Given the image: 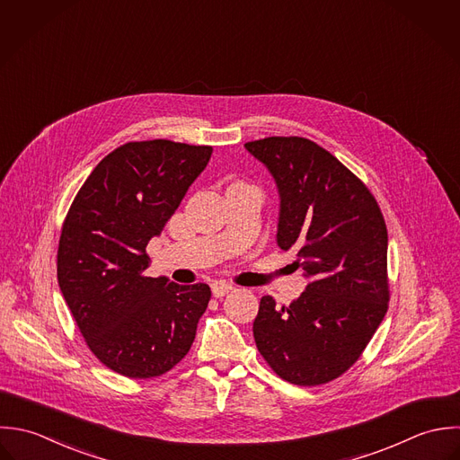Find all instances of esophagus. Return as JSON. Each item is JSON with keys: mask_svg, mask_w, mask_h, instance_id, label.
<instances>
[{"mask_svg": "<svg viewBox=\"0 0 460 460\" xmlns=\"http://www.w3.org/2000/svg\"><path fill=\"white\" fill-rule=\"evenodd\" d=\"M234 291V286H230V284H226V282H214L212 284V295L216 296V298H223L225 295H228V293H232Z\"/></svg>", "mask_w": 460, "mask_h": 460, "instance_id": "obj_1", "label": "esophagus"}]
</instances>
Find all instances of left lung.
<instances>
[{"label": "left lung", "instance_id": "8db88e82", "mask_svg": "<svg viewBox=\"0 0 460 460\" xmlns=\"http://www.w3.org/2000/svg\"><path fill=\"white\" fill-rule=\"evenodd\" d=\"M244 148L277 181V243L296 252L293 266L308 279L291 305L262 296L257 348L291 384L332 382L357 362L387 312L384 216L364 181L305 137H266Z\"/></svg>", "mask_w": 460, "mask_h": 460}]
</instances>
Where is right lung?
Wrapping results in <instances>:
<instances>
[{
  "label": "right lung",
  "mask_w": 460,
  "mask_h": 460,
  "mask_svg": "<svg viewBox=\"0 0 460 460\" xmlns=\"http://www.w3.org/2000/svg\"><path fill=\"white\" fill-rule=\"evenodd\" d=\"M212 146L165 139L107 155L75 196L62 225L57 277L89 349L128 378L160 376L190 349L207 310V284L152 279L146 246L160 235Z\"/></svg>",
  "instance_id": "1"
}]
</instances>
